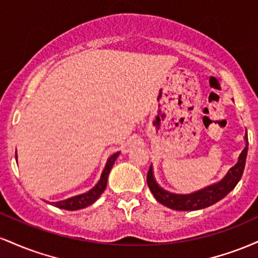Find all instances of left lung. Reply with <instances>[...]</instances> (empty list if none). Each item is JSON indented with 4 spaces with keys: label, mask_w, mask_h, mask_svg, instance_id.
<instances>
[{
    "label": "left lung",
    "mask_w": 258,
    "mask_h": 258,
    "mask_svg": "<svg viewBox=\"0 0 258 258\" xmlns=\"http://www.w3.org/2000/svg\"><path fill=\"white\" fill-rule=\"evenodd\" d=\"M248 141L247 135L245 133V148L242 149L238 158V162L232 168H229L226 176L222 178L220 182L214 183V184L206 186L201 190L194 191L191 194H174L165 190L156 183L155 177L153 173V167L150 166L147 174V182L155 199L162 205L170 207L177 211H195V210H201L209 207L214 204L223 199L228 193L235 188L238 182L240 180L242 172L245 168V162H246L247 156Z\"/></svg>",
    "instance_id": "1"
}]
</instances>
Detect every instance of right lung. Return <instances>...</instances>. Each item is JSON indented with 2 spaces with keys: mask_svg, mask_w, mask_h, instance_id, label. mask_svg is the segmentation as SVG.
<instances>
[{
  "mask_svg": "<svg viewBox=\"0 0 258 258\" xmlns=\"http://www.w3.org/2000/svg\"><path fill=\"white\" fill-rule=\"evenodd\" d=\"M119 154H120V152L112 154L110 158L108 159L104 170H103V172H102V176H100V179L98 180V183H97V184L91 189V190H88L87 193L69 198V199H67V200L52 203V205L55 207H59V209L69 210V211H75V210L85 209V207L92 205V204H93L94 201H96L100 197V195H102L103 191L105 190L109 172H110L112 165H114L115 160L117 159Z\"/></svg>",
  "mask_w": 258,
  "mask_h": 258,
  "instance_id": "1",
  "label": "right lung"
}]
</instances>
